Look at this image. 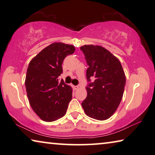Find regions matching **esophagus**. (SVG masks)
I'll return each instance as SVG.
<instances>
[{
	"label": "esophagus",
	"mask_w": 155,
	"mask_h": 155,
	"mask_svg": "<svg viewBox=\"0 0 155 155\" xmlns=\"http://www.w3.org/2000/svg\"><path fill=\"white\" fill-rule=\"evenodd\" d=\"M73 88H74L75 90H77L79 88V86H73Z\"/></svg>",
	"instance_id": "34e87169"
}]
</instances>
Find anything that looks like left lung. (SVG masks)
Segmentation results:
<instances>
[{
    "mask_svg": "<svg viewBox=\"0 0 155 155\" xmlns=\"http://www.w3.org/2000/svg\"><path fill=\"white\" fill-rule=\"evenodd\" d=\"M80 50L89 66L87 96L82 106L90 118L107 120L114 114L122 100L126 82L124 71L118 59L103 47L84 45Z\"/></svg>",
    "mask_w": 155,
    "mask_h": 155,
    "instance_id": "obj_1",
    "label": "left lung"
}]
</instances>
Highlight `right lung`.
<instances>
[{
    "label": "right lung",
    "mask_w": 155,
    "mask_h": 155,
    "mask_svg": "<svg viewBox=\"0 0 155 155\" xmlns=\"http://www.w3.org/2000/svg\"><path fill=\"white\" fill-rule=\"evenodd\" d=\"M75 46L53 43L30 61L25 77V88L33 111L44 121H54L65 115L72 99V89L64 80V58L75 52Z\"/></svg>",
    "instance_id": "obj_1"
}]
</instances>
